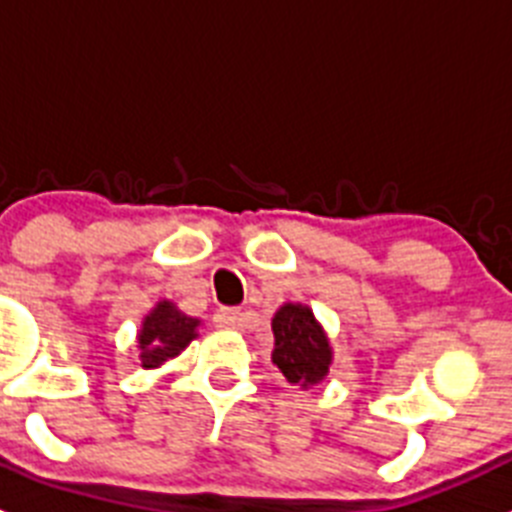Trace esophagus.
<instances>
[{"label":"esophagus","mask_w":512,"mask_h":512,"mask_svg":"<svg viewBox=\"0 0 512 512\" xmlns=\"http://www.w3.org/2000/svg\"><path fill=\"white\" fill-rule=\"evenodd\" d=\"M243 312L235 310V307H223V310L215 312V323L220 328H235V325H241Z\"/></svg>","instance_id":"34e87169"}]
</instances>
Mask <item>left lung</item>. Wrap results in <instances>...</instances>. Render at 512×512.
I'll use <instances>...</instances> for the list:
<instances>
[{"label":"left lung","instance_id":"left-lung-1","mask_svg":"<svg viewBox=\"0 0 512 512\" xmlns=\"http://www.w3.org/2000/svg\"><path fill=\"white\" fill-rule=\"evenodd\" d=\"M271 330H274L271 361L279 366V372L287 377L289 384H300L302 390H307L328 377L333 348L310 307L287 302L274 312Z\"/></svg>","mask_w":512,"mask_h":512}]
</instances>
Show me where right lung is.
Here are the masks:
<instances>
[{
  "label": "right lung",
  "instance_id": "obj_1",
  "mask_svg": "<svg viewBox=\"0 0 512 512\" xmlns=\"http://www.w3.org/2000/svg\"><path fill=\"white\" fill-rule=\"evenodd\" d=\"M197 328H200V320L184 315L174 302L161 300L140 325V366L158 369L164 361L179 356L197 338Z\"/></svg>",
  "mask_w": 512,
  "mask_h": 512
}]
</instances>
